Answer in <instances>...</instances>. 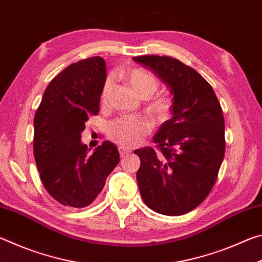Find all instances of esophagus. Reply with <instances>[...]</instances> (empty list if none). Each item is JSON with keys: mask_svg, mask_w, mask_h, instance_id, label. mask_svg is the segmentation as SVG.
I'll return each instance as SVG.
<instances>
[{"mask_svg": "<svg viewBox=\"0 0 262 262\" xmlns=\"http://www.w3.org/2000/svg\"><path fill=\"white\" fill-rule=\"evenodd\" d=\"M118 150H119V154H120L121 157H122V156H126V155L132 152L130 149H128L127 147H123V145H119Z\"/></svg>", "mask_w": 262, "mask_h": 262, "instance_id": "34e87169", "label": "esophagus"}]
</instances>
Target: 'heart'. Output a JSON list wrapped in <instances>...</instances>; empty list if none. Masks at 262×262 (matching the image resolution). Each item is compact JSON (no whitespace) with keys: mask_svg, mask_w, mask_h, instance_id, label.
<instances>
[{"mask_svg":"<svg viewBox=\"0 0 262 262\" xmlns=\"http://www.w3.org/2000/svg\"><path fill=\"white\" fill-rule=\"evenodd\" d=\"M128 82L135 94L141 98H150L158 89V82L151 74L143 70H133L128 74ZM113 88V78L107 77L104 83L101 98L105 100ZM149 113L157 120H165L172 108L168 97H157L148 104ZM151 130V123L142 117H121L108 127V137L123 147H133L142 141Z\"/></svg>","mask_w":262,"mask_h":262,"instance_id":"heart-1","label":"heart"}]
</instances>
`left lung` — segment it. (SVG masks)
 Masks as SVG:
<instances>
[{
    "label": "left lung",
    "instance_id": "left-lung-1",
    "mask_svg": "<svg viewBox=\"0 0 262 262\" xmlns=\"http://www.w3.org/2000/svg\"><path fill=\"white\" fill-rule=\"evenodd\" d=\"M170 89L172 118L154 136L152 148L135 150L145 205L163 215L193 210L210 193L225 151L224 118L214 89L196 70L168 56L133 57Z\"/></svg>",
    "mask_w": 262,
    "mask_h": 262
}]
</instances>
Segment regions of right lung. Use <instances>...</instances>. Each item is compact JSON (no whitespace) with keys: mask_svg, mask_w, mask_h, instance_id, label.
<instances>
[{"mask_svg":"<svg viewBox=\"0 0 262 262\" xmlns=\"http://www.w3.org/2000/svg\"><path fill=\"white\" fill-rule=\"evenodd\" d=\"M105 81L103 57L70 64L48 84L34 115L33 152L40 179L66 207L94 202L120 161L112 142L104 141L92 154L81 142L89 117L99 112Z\"/></svg>","mask_w":262,"mask_h":262,"instance_id":"obj_1","label":"right lung"}]
</instances>
